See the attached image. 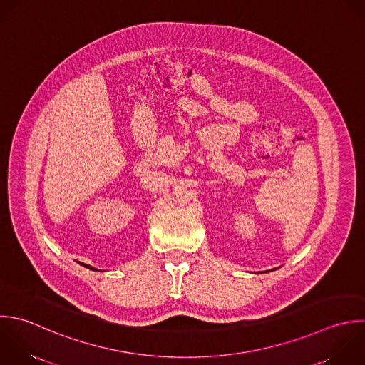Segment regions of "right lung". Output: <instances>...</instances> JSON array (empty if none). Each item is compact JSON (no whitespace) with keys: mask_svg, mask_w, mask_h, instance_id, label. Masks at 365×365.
I'll return each mask as SVG.
<instances>
[{"mask_svg":"<svg viewBox=\"0 0 365 365\" xmlns=\"http://www.w3.org/2000/svg\"><path fill=\"white\" fill-rule=\"evenodd\" d=\"M79 263V262H78ZM81 266H83V267H86V269H89V270H93V272H102V270H98V269H95V267H92V266H89V264H85V263H79Z\"/></svg>","mask_w":365,"mask_h":365,"instance_id":"right-lung-1","label":"right lung"}]
</instances>
